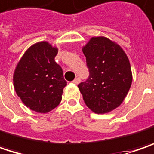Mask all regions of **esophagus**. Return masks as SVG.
Instances as JSON below:
<instances>
[{
  "label": "esophagus",
  "instance_id": "1",
  "mask_svg": "<svg viewBox=\"0 0 154 154\" xmlns=\"http://www.w3.org/2000/svg\"><path fill=\"white\" fill-rule=\"evenodd\" d=\"M72 83L75 84H78L80 83V78H79V77H76V78L72 81Z\"/></svg>",
  "mask_w": 154,
  "mask_h": 154
}]
</instances>
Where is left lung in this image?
Masks as SVG:
<instances>
[{"mask_svg":"<svg viewBox=\"0 0 154 154\" xmlns=\"http://www.w3.org/2000/svg\"><path fill=\"white\" fill-rule=\"evenodd\" d=\"M89 77L78 84L87 107L97 114L113 110L122 103L132 84L129 60L109 38H92L84 48Z\"/></svg>","mask_w":154,"mask_h":154,"instance_id":"8db88e82","label":"left lung"}]
</instances>
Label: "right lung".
Returning a JSON list of instances; mask_svg holds the SVG:
<instances>
[{"label": "right lung", "instance_id": "obj_1", "mask_svg": "<svg viewBox=\"0 0 154 154\" xmlns=\"http://www.w3.org/2000/svg\"><path fill=\"white\" fill-rule=\"evenodd\" d=\"M57 49L47 42H38L25 52L14 74L18 97L30 109L47 113L62 100L67 82L54 58Z\"/></svg>", "mask_w": 154, "mask_h": 154}]
</instances>
